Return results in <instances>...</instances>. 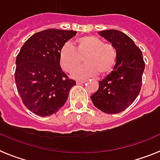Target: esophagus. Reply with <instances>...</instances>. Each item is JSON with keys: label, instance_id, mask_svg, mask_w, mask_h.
I'll use <instances>...</instances> for the list:
<instances>
[{"label": "esophagus", "instance_id": "34e87169", "mask_svg": "<svg viewBox=\"0 0 160 160\" xmlns=\"http://www.w3.org/2000/svg\"><path fill=\"white\" fill-rule=\"evenodd\" d=\"M86 81H83V80H77L76 81V83H77L78 85H81V84H83V83H85Z\"/></svg>", "mask_w": 160, "mask_h": 160}]
</instances>
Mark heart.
<instances>
[{
  "label": "heart",
  "instance_id": "b5f03b06",
  "mask_svg": "<svg viewBox=\"0 0 160 160\" xmlns=\"http://www.w3.org/2000/svg\"><path fill=\"white\" fill-rule=\"evenodd\" d=\"M84 57L86 64L78 69L81 58ZM117 57V50L113 45L105 43L102 39L92 35L78 38L73 47L65 44L59 51L62 68L68 72L75 70L72 76L80 79L94 77L98 73L106 74L115 65Z\"/></svg>",
  "mask_w": 160,
  "mask_h": 160
}]
</instances>
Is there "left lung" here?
Segmentation results:
<instances>
[{"label":"left lung","instance_id":"1","mask_svg":"<svg viewBox=\"0 0 160 160\" xmlns=\"http://www.w3.org/2000/svg\"><path fill=\"white\" fill-rule=\"evenodd\" d=\"M98 34L115 47L118 57L112 72L99 81L98 90L91 100L104 113H118L130 106L139 95L145 62L142 51L122 32L103 30Z\"/></svg>","mask_w":160,"mask_h":160}]
</instances>
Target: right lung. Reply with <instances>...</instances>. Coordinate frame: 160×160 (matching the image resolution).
<instances>
[{
  "mask_svg": "<svg viewBox=\"0 0 160 160\" xmlns=\"http://www.w3.org/2000/svg\"><path fill=\"white\" fill-rule=\"evenodd\" d=\"M77 34L47 29L30 37L16 57L14 78L23 105L38 116H50L64 106L76 82L62 70L59 51Z\"/></svg>",
  "mask_w": 160,
  "mask_h": 160,
  "instance_id": "right-lung-1",
  "label": "right lung"
}]
</instances>
